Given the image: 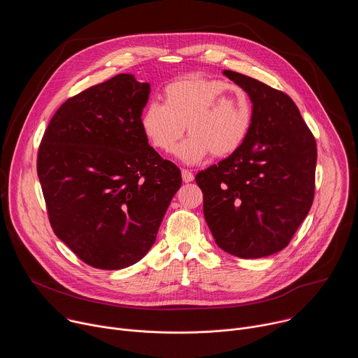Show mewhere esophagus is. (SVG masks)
I'll return each mask as SVG.
<instances>
[{"instance_id":"34e87169","label":"esophagus","mask_w":358,"mask_h":358,"mask_svg":"<svg viewBox=\"0 0 358 358\" xmlns=\"http://www.w3.org/2000/svg\"><path fill=\"white\" fill-rule=\"evenodd\" d=\"M181 177H182L184 182H191L194 180V174L191 171H188V170H184V169L181 170Z\"/></svg>"}]
</instances>
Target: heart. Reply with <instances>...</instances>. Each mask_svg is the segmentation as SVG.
I'll return each mask as SVG.
<instances>
[{"instance_id": "1", "label": "heart", "mask_w": 358, "mask_h": 358, "mask_svg": "<svg viewBox=\"0 0 358 358\" xmlns=\"http://www.w3.org/2000/svg\"><path fill=\"white\" fill-rule=\"evenodd\" d=\"M248 93L218 79L187 76L164 89V103L150 101L140 124L148 141L160 151L174 150L185 129L189 137L177 148V157L198 164L210 155L228 157L238 151L252 126Z\"/></svg>"}]
</instances>
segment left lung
Instances as JSON below:
<instances>
[{
  "mask_svg": "<svg viewBox=\"0 0 358 358\" xmlns=\"http://www.w3.org/2000/svg\"><path fill=\"white\" fill-rule=\"evenodd\" d=\"M252 101L248 138L234 155L199 171L203 217L217 245L243 259L287 246L315 198L316 140L283 92L224 71Z\"/></svg>",
  "mask_w": 358,
  "mask_h": 358,
  "instance_id": "obj_1",
  "label": "left lung"
}]
</instances>
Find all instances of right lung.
Returning a JSON list of instances; mask_svg holds the SVG:
<instances>
[{"label":"right lung","instance_id":"add662e5","mask_svg":"<svg viewBox=\"0 0 358 358\" xmlns=\"http://www.w3.org/2000/svg\"><path fill=\"white\" fill-rule=\"evenodd\" d=\"M150 85L131 73L68 99L42 137L36 170L55 235L85 264L134 265L156 241L181 171L148 144Z\"/></svg>","mask_w":358,"mask_h":358}]
</instances>
